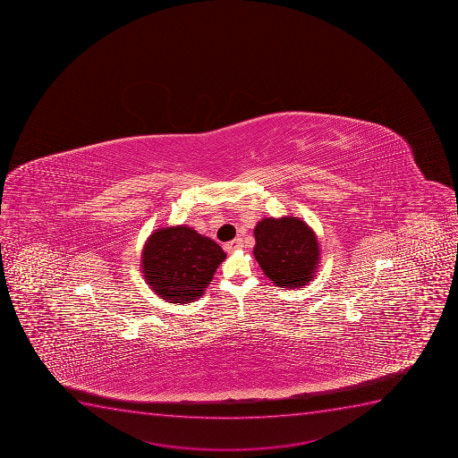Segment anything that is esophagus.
Here are the masks:
<instances>
[{
    "instance_id": "1",
    "label": "esophagus",
    "mask_w": 458,
    "mask_h": 458,
    "mask_svg": "<svg viewBox=\"0 0 458 458\" xmlns=\"http://www.w3.org/2000/svg\"><path fill=\"white\" fill-rule=\"evenodd\" d=\"M242 246H243V242H242L241 237H237L234 241L228 242V243H226L225 250L233 252V250H241Z\"/></svg>"
}]
</instances>
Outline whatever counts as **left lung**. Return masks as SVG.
<instances>
[{"label": "left lung", "instance_id": "obj_1", "mask_svg": "<svg viewBox=\"0 0 458 458\" xmlns=\"http://www.w3.org/2000/svg\"><path fill=\"white\" fill-rule=\"evenodd\" d=\"M255 259L281 288H301L312 281L319 245L312 228L297 216L264 217L255 226Z\"/></svg>", "mask_w": 458, "mask_h": 458}]
</instances>
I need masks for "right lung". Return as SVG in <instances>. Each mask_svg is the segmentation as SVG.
<instances>
[{
	"label": "right lung",
	"instance_id": "add662e5",
	"mask_svg": "<svg viewBox=\"0 0 458 458\" xmlns=\"http://www.w3.org/2000/svg\"><path fill=\"white\" fill-rule=\"evenodd\" d=\"M225 257L216 242L191 226H164L145 243L141 273L150 290L168 303H191L204 294Z\"/></svg>",
	"mask_w": 458,
	"mask_h": 458
}]
</instances>
